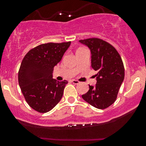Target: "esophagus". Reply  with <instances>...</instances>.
Returning a JSON list of instances; mask_svg holds the SVG:
<instances>
[{
	"label": "esophagus",
	"instance_id": "esophagus-1",
	"mask_svg": "<svg viewBox=\"0 0 146 146\" xmlns=\"http://www.w3.org/2000/svg\"><path fill=\"white\" fill-rule=\"evenodd\" d=\"M71 82H73V84H75V85H77V84L79 83V81H78V80H72Z\"/></svg>",
	"mask_w": 146,
	"mask_h": 146
}]
</instances>
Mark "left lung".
Here are the masks:
<instances>
[{"label":"left lung","instance_id":"obj_1","mask_svg":"<svg viewBox=\"0 0 146 146\" xmlns=\"http://www.w3.org/2000/svg\"><path fill=\"white\" fill-rule=\"evenodd\" d=\"M89 48L91 66L98 71L95 85H89V90L82 99L98 109H106L116 101L121 85L124 79V67L121 58L114 46L98 39L79 41Z\"/></svg>","mask_w":146,"mask_h":146}]
</instances>
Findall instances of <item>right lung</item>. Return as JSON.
Instances as JSON below:
<instances>
[{"label":"right lung","instance_id":"obj_1","mask_svg":"<svg viewBox=\"0 0 146 146\" xmlns=\"http://www.w3.org/2000/svg\"><path fill=\"white\" fill-rule=\"evenodd\" d=\"M70 45V42L43 44L25 56L18 72L19 85L27 104L36 111L48 112L62 98L68 81L53 78V70Z\"/></svg>","mask_w":146,"mask_h":146}]
</instances>
